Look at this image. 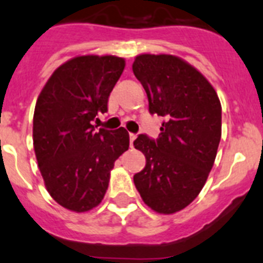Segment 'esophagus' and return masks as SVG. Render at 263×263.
<instances>
[{
    "instance_id": "esophagus-1",
    "label": "esophagus",
    "mask_w": 263,
    "mask_h": 263,
    "mask_svg": "<svg viewBox=\"0 0 263 263\" xmlns=\"http://www.w3.org/2000/svg\"><path fill=\"white\" fill-rule=\"evenodd\" d=\"M135 138H137V134H133V133H130V134H129V139H130V145L133 147V142H134L135 140Z\"/></svg>"
}]
</instances>
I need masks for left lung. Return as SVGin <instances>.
<instances>
[{
	"label": "left lung",
	"mask_w": 263,
	"mask_h": 263,
	"mask_svg": "<svg viewBox=\"0 0 263 263\" xmlns=\"http://www.w3.org/2000/svg\"><path fill=\"white\" fill-rule=\"evenodd\" d=\"M133 72L142 83L149 112L166 119L156 140L138 135L134 147L145 166L134 175L143 202L158 214L185 209L214 166L221 139V103L209 80L173 54L143 53Z\"/></svg>",
	"instance_id": "8db88e82"
}]
</instances>
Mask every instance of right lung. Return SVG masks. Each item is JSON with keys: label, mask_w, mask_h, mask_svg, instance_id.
Instances as JSON below:
<instances>
[{"label": "right lung", "mask_w": 263, "mask_h": 263, "mask_svg": "<svg viewBox=\"0 0 263 263\" xmlns=\"http://www.w3.org/2000/svg\"><path fill=\"white\" fill-rule=\"evenodd\" d=\"M125 67L111 56H78L57 67L38 96L33 145L49 196L65 209L87 212L102 202L115 161L129 148L126 129L96 132L93 121Z\"/></svg>", "instance_id": "1"}]
</instances>
